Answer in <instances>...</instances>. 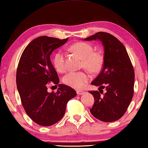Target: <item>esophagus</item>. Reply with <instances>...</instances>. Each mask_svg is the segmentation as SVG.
Returning a JSON list of instances; mask_svg holds the SVG:
<instances>
[{
    "mask_svg": "<svg viewBox=\"0 0 148 148\" xmlns=\"http://www.w3.org/2000/svg\"><path fill=\"white\" fill-rule=\"evenodd\" d=\"M85 92L84 91H77V95H82Z\"/></svg>",
    "mask_w": 148,
    "mask_h": 148,
    "instance_id": "esophagus-1",
    "label": "esophagus"
}]
</instances>
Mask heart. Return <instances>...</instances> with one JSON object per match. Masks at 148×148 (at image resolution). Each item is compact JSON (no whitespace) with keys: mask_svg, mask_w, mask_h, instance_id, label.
<instances>
[{"mask_svg":"<svg viewBox=\"0 0 148 148\" xmlns=\"http://www.w3.org/2000/svg\"><path fill=\"white\" fill-rule=\"evenodd\" d=\"M73 51L83 58L82 67L91 71H98L102 68L104 62V56L100 51H94L91 44L79 42L71 46ZM55 68L60 73L65 72L68 67L66 64L64 52L59 49L55 53L53 58ZM91 75L87 71H71L63 77L62 81L66 85L77 90L82 89L91 79Z\"/></svg>","mask_w":148,"mask_h":148,"instance_id":"heart-1","label":"heart"}]
</instances>
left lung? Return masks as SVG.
I'll return each mask as SVG.
<instances>
[{
  "instance_id": "1",
  "label": "left lung",
  "mask_w": 148,
  "mask_h": 148,
  "mask_svg": "<svg viewBox=\"0 0 148 148\" xmlns=\"http://www.w3.org/2000/svg\"><path fill=\"white\" fill-rule=\"evenodd\" d=\"M99 39L104 48V65L92 85L99 91H90L95 102L90 112L100 121H117L126 113L134 93L135 72L124 46L110 33L98 32L86 40ZM106 89L103 93L102 88ZM103 95L102 96L101 94Z\"/></svg>"
}]
</instances>
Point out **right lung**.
Here are the masks:
<instances>
[{"label": "right lung", "instance_id": "right-lung-1", "mask_svg": "<svg viewBox=\"0 0 148 148\" xmlns=\"http://www.w3.org/2000/svg\"><path fill=\"white\" fill-rule=\"evenodd\" d=\"M68 40L48 36L36 38L26 47L19 60L16 83L22 105L30 119L40 126H49L59 121L67 103L77 95L73 88L64 84H58L57 92L47 91L49 83L57 86L59 82L50 55Z\"/></svg>", "mask_w": 148, "mask_h": 148}]
</instances>
